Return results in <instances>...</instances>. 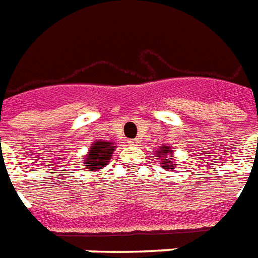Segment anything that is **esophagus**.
Segmentation results:
<instances>
[{"instance_id": "esophagus-1", "label": "esophagus", "mask_w": 258, "mask_h": 258, "mask_svg": "<svg viewBox=\"0 0 258 258\" xmlns=\"http://www.w3.org/2000/svg\"><path fill=\"white\" fill-rule=\"evenodd\" d=\"M137 144H138V142H137V141H130V145L135 146V145H137Z\"/></svg>"}]
</instances>
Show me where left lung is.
I'll return each instance as SVG.
<instances>
[{"mask_svg": "<svg viewBox=\"0 0 258 258\" xmlns=\"http://www.w3.org/2000/svg\"><path fill=\"white\" fill-rule=\"evenodd\" d=\"M156 157L160 160V164H162L163 168H167L168 170V168L175 167V164H173L174 156L171 148H168V146H162V148H159Z\"/></svg>", "mask_w": 258, "mask_h": 258, "instance_id": "obj_1", "label": "left lung"}]
</instances>
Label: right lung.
Instances as JSON below:
<instances>
[{
	"label": "right lung",
	"mask_w": 258,
	"mask_h": 258,
	"mask_svg": "<svg viewBox=\"0 0 258 258\" xmlns=\"http://www.w3.org/2000/svg\"><path fill=\"white\" fill-rule=\"evenodd\" d=\"M113 152H114V146L112 142L96 141L91 145L90 152L84 160V166L90 171H98L109 163V160L112 159Z\"/></svg>",
	"instance_id": "right-lung-1"
}]
</instances>
